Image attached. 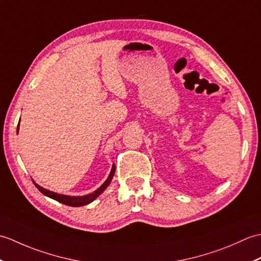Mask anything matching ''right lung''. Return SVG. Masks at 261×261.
<instances>
[{"label":"right lung","mask_w":261,"mask_h":261,"mask_svg":"<svg viewBox=\"0 0 261 261\" xmlns=\"http://www.w3.org/2000/svg\"><path fill=\"white\" fill-rule=\"evenodd\" d=\"M18 131H19V124H18ZM114 173H115V166L113 164L112 169H111V173H110L109 177L107 178V180H105L103 184L97 188L96 191H94L93 193L87 194V195H84V196L64 195V194H58V193H55V192H51V191H49V190H46V188L39 186L37 182H35V181H33V184L36 185V187L43 194V195L50 197V198L55 199V201H57L59 203H63L65 205H68V206L79 207V206H84V205H87V204L92 203L94 199H96L99 195H101V194L105 190H107V187L110 185V182H111V180H112L113 176H114Z\"/></svg>","instance_id":"1"}]
</instances>
